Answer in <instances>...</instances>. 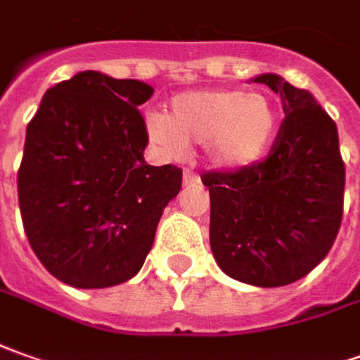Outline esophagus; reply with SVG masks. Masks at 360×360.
Wrapping results in <instances>:
<instances>
[{
  "instance_id": "obj_1",
  "label": "esophagus",
  "mask_w": 360,
  "mask_h": 360,
  "mask_svg": "<svg viewBox=\"0 0 360 360\" xmlns=\"http://www.w3.org/2000/svg\"><path fill=\"white\" fill-rule=\"evenodd\" d=\"M184 186H198L200 184V178L192 172V170H184Z\"/></svg>"
}]
</instances>
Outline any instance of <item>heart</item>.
I'll use <instances>...</instances> for the list:
<instances>
[{"instance_id":"b5f03b06","label":"heart","mask_w":360,"mask_h":360,"mask_svg":"<svg viewBox=\"0 0 360 360\" xmlns=\"http://www.w3.org/2000/svg\"><path fill=\"white\" fill-rule=\"evenodd\" d=\"M278 125V108L269 94L217 88L176 94L166 115H148L147 133L168 158L205 145V158L213 168L235 172L266 156Z\"/></svg>"}]
</instances>
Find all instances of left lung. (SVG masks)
<instances>
[{
	"mask_svg": "<svg viewBox=\"0 0 360 360\" xmlns=\"http://www.w3.org/2000/svg\"><path fill=\"white\" fill-rule=\"evenodd\" d=\"M252 82L278 94L284 121L266 160L207 172L210 245L231 278L276 288L304 278L335 241L343 217L345 165L337 125L306 90L278 74Z\"/></svg>",
	"mask_w": 360,
	"mask_h": 360,
	"instance_id": "obj_1",
	"label": "left lung"
}]
</instances>
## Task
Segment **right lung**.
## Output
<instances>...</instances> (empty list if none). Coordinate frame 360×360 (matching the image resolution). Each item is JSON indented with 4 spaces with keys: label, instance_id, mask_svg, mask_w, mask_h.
<instances>
[{
    "label": "right lung",
    "instance_id": "obj_1",
    "mask_svg": "<svg viewBox=\"0 0 360 360\" xmlns=\"http://www.w3.org/2000/svg\"><path fill=\"white\" fill-rule=\"evenodd\" d=\"M153 86L84 70L46 90L27 125L17 174L27 239L43 266L74 288L137 274L182 170L145 162L139 105Z\"/></svg>",
    "mask_w": 360,
    "mask_h": 360
}]
</instances>
